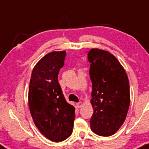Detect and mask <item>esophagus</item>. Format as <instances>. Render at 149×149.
Masks as SVG:
<instances>
[{
  "label": "esophagus",
  "mask_w": 149,
  "mask_h": 149,
  "mask_svg": "<svg viewBox=\"0 0 149 149\" xmlns=\"http://www.w3.org/2000/svg\"><path fill=\"white\" fill-rule=\"evenodd\" d=\"M77 106L78 108H81L82 106V103L81 102H79V103H77Z\"/></svg>",
  "instance_id": "1"
}]
</instances>
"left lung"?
Segmentation results:
<instances>
[{"instance_id":"1","label":"left lung","mask_w":149,"mask_h":149,"mask_svg":"<svg viewBox=\"0 0 149 149\" xmlns=\"http://www.w3.org/2000/svg\"><path fill=\"white\" fill-rule=\"evenodd\" d=\"M90 79L92 82L90 119L92 131L109 136L125 122L130 103V83L125 70L108 51L92 48L88 53Z\"/></svg>"}]
</instances>
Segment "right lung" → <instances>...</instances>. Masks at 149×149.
I'll return each instance as SVG.
<instances>
[{"label":"right lung","mask_w":149,"mask_h":149,"mask_svg":"<svg viewBox=\"0 0 149 149\" xmlns=\"http://www.w3.org/2000/svg\"><path fill=\"white\" fill-rule=\"evenodd\" d=\"M66 52L48 53L35 65L29 87V106L36 127L54 142L68 139L72 132L75 108L66 101L58 81Z\"/></svg>","instance_id":"1"}]
</instances>
